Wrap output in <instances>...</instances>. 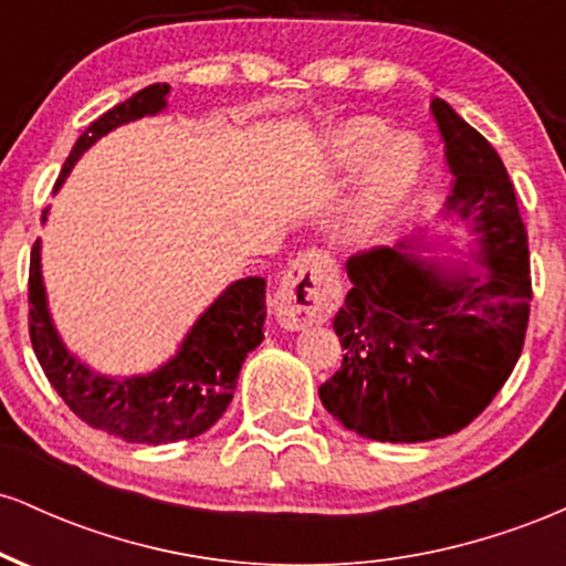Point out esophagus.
Masks as SVG:
<instances>
[{
  "instance_id": "esophagus-1",
  "label": "esophagus",
  "mask_w": 566,
  "mask_h": 566,
  "mask_svg": "<svg viewBox=\"0 0 566 566\" xmlns=\"http://www.w3.org/2000/svg\"><path fill=\"white\" fill-rule=\"evenodd\" d=\"M340 274L322 252H303L279 279L274 311L284 329H303L327 322L340 305Z\"/></svg>"
}]
</instances>
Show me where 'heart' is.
I'll return each instance as SVG.
<instances>
[{"label": "heart", "instance_id": "heart-1", "mask_svg": "<svg viewBox=\"0 0 566 566\" xmlns=\"http://www.w3.org/2000/svg\"><path fill=\"white\" fill-rule=\"evenodd\" d=\"M329 165L337 172L361 175L350 201L346 237L350 244H373L401 216L423 175L420 143L407 135L391 138V129L373 116H356L329 138Z\"/></svg>", "mask_w": 566, "mask_h": 566}]
</instances>
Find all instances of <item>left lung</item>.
I'll list each match as a JSON object with an SVG mask.
<instances>
[{
  "label": "left lung",
  "instance_id": "1",
  "mask_svg": "<svg viewBox=\"0 0 566 566\" xmlns=\"http://www.w3.org/2000/svg\"><path fill=\"white\" fill-rule=\"evenodd\" d=\"M431 112L454 178L444 216L476 233L484 274L407 244L348 258L354 287L333 322L346 354L319 399L378 441L441 439L479 418L516 367L530 322L527 229L503 159L450 103L433 97Z\"/></svg>",
  "mask_w": 566,
  "mask_h": 566
}]
</instances>
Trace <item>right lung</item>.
<instances>
[{
    "label": "right lung",
    "instance_id": "add662e5",
    "mask_svg": "<svg viewBox=\"0 0 566 566\" xmlns=\"http://www.w3.org/2000/svg\"><path fill=\"white\" fill-rule=\"evenodd\" d=\"M167 93L170 84H148L112 112L97 116L71 148L55 191L97 138L127 122L159 114L167 106ZM263 322L265 279H239L199 316L167 365L135 378H106L69 354L57 337L42 284L39 239L31 250L29 335L39 365L76 418L133 444H170L216 426L231 405L247 354L261 346Z\"/></svg>",
    "mask_w": 566,
    "mask_h": 566
}]
</instances>
